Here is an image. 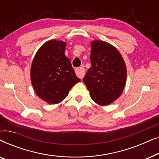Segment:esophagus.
<instances>
[{
  "label": "esophagus",
  "mask_w": 159,
  "mask_h": 159,
  "mask_svg": "<svg viewBox=\"0 0 159 159\" xmlns=\"http://www.w3.org/2000/svg\"><path fill=\"white\" fill-rule=\"evenodd\" d=\"M75 72L77 77H79L80 79L82 80V78L84 77V74H85V70H84V69L82 68V67H80V68L76 69Z\"/></svg>",
  "instance_id": "34e87169"
}]
</instances>
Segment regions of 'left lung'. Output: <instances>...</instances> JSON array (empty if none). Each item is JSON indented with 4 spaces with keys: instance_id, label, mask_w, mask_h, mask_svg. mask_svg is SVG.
I'll list each match as a JSON object with an SVG mask.
<instances>
[{
    "instance_id": "obj_1",
    "label": "left lung",
    "mask_w": 159,
    "mask_h": 159,
    "mask_svg": "<svg viewBox=\"0 0 159 159\" xmlns=\"http://www.w3.org/2000/svg\"><path fill=\"white\" fill-rule=\"evenodd\" d=\"M91 66L83 82L93 101L108 106L120 97L127 81V67L118 50L102 40L91 41Z\"/></svg>"
}]
</instances>
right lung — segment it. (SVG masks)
<instances>
[{
  "label": "right lung",
  "instance_id": "right-lung-1",
  "mask_svg": "<svg viewBox=\"0 0 159 159\" xmlns=\"http://www.w3.org/2000/svg\"><path fill=\"white\" fill-rule=\"evenodd\" d=\"M66 43L51 40L44 43L34 56L30 79L37 95L49 104L63 101L71 88L80 82L65 56Z\"/></svg>",
  "mask_w": 159,
  "mask_h": 159
}]
</instances>
